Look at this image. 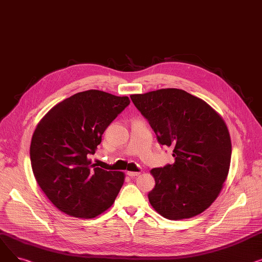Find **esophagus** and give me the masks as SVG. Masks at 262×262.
<instances>
[{"instance_id":"34e87169","label":"esophagus","mask_w":262,"mask_h":262,"mask_svg":"<svg viewBox=\"0 0 262 262\" xmlns=\"http://www.w3.org/2000/svg\"><path fill=\"white\" fill-rule=\"evenodd\" d=\"M140 174V172H132V171H128L127 172V175L129 177H135V176H138Z\"/></svg>"}]
</instances>
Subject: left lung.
<instances>
[{"label":"left lung","mask_w":262,"mask_h":262,"mask_svg":"<svg viewBox=\"0 0 262 262\" xmlns=\"http://www.w3.org/2000/svg\"><path fill=\"white\" fill-rule=\"evenodd\" d=\"M130 99L148 121L160 145L173 148V164L150 173L153 208L169 220L202 213L215 201L225 182L231 142L224 121L203 100L181 89H160Z\"/></svg>","instance_id":"obj_1"}]
</instances>
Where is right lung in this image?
Instances as JSON below:
<instances>
[{
	"instance_id": "right-lung-1",
	"label": "right lung",
	"mask_w": 262,
	"mask_h": 262,
	"mask_svg": "<svg viewBox=\"0 0 262 262\" xmlns=\"http://www.w3.org/2000/svg\"><path fill=\"white\" fill-rule=\"evenodd\" d=\"M127 96L78 92L54 106L37 125L30 148L39 187L60 211L92 219L112 206L124 174L90 164L105 129L129 105Z\"/></svg>"
}]
</instances>
